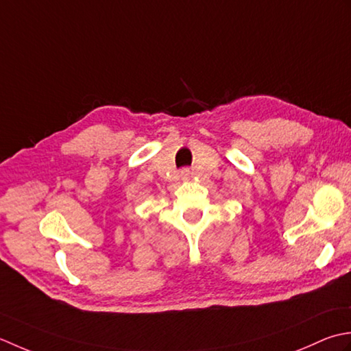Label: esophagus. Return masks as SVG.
I'll return each mask as SVG.
<instances>
[{"label":"esophagus","mask_w":351,"mask_h":351,"mask_svg":"<svg viewBox=\"0 0 351 351\" xmlns=\"http://www.w3.org/2000/svg\"><path fill=\"white\" fill-rule=\"evenodd\" d=\"M180 174H182V178H184V180H188L189 176H191V171L188 168H184V169L180 171Z\"/></svg>","instance_id":"34e87169"}]
</instances>
